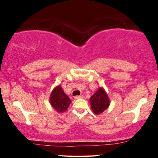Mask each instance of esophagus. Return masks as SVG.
<instances>
[{
  "instance_id": "esophagus-1",
  "label": "esophagus",
  "mask_w": 158,
  "mask_h": 158,
  "mask_svg": "<svg viewBox=\"0 0 158 158\" xmlns=\"http://www.w3.org/2000/svg\"><path fill=\"white\" fill-rule=\"evenodd\" d=\"M83 98V95H81V96H75V99H79V98Z\"/></svg>"
}]
</instances>
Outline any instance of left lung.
<instances>
[{"mask_svg":"<svg viewBox=\"0 0 158 158\" xmlns=\"http://www.w3.org/2000/svg\"><path fill=\"white\" fill-rule=\"evenodd\" d=\"M90 101L92 111L96 114L102 113L108 109L110 104L106 93L101 88H99V89L90 97Z\"/></svg>","mask_w":158,"mask_h":158,"instance_id":"obj_1","label":"left lung"}]
</instances>
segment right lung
<instances>
[{
    "label": "right lung",
    "mask_w": 158,
    "mask_h": 158,
    "mask_svg": "<svg viewBox=\"0 0 158 158\" xmlns=\"http://www.w3.org/2000/svg\"><path fill=\"white\" fill-rule=\"evenodd\" d=\"M49 101L53 109L59 113L66 111L71 103L70 98L64 94L60 85L57 86L53 90Z\"/></svg>",
    "instance_id": "right-lung-1"
}]
</instances>
